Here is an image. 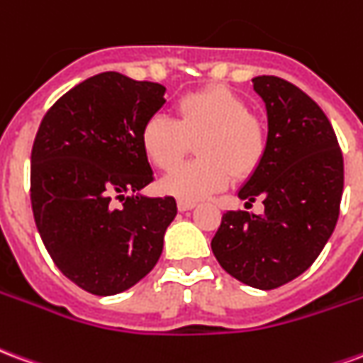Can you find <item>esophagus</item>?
Returning a JSON list of instances; mask_svg holds the SVG:
<instances>
[{
	"mask_svg": "<svg viewBox=\"0 0 363 363\" xmlns=\"http://www.w3.org/2000/svg\"><path fill=\"white\" fill-rule=\"evenodd\" d=\"M194 202H186V200H179L177 202V208H179V212H189V210H192L194 208Z\"/></svg>",
	"mask_w": 363,
	"mask_h": 363,
	"instance_id": "obj_1",
	"label": "esophagus"
}]
</instances>
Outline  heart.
<instances>
[{
    "instance_id": "1",
    "label": "heart",
    "mask_w": 363,
    "mask_h": 363,
    "mask_svg": "<svg viewBox=\"0 0 363 363\" xmlns=\"http://www.w3.org/2000/svg\"><path fill=\"white\" fill-rule=\"evenodd\" d=\"M177 120L153 114L143 122L140 143L151 165L169 171L197 142L201 157L165 174L159 186L169 196L196 202L228 189L233 177L251 174L264 157L267 135L249 104L228 87H206L177 101Z\"/></svg>"
}]
</instances>
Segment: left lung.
Here are the masks:
<instances>
[{"instance_id": "8db88e82", "label": "left lung", "mask_w": 363, "mask_h": 363, "mask_svg": "<svg viewBox=\"0 0 363 363\" xmlns=\"http://www.w3.org/2000/svg\"><path fill=\"white\" fill-rule=\"evenodd\" d=\"M252 87L268 116L267 151L237 196L264 212H228L212 239L221 268L251 288L274 289L303 274L335 231L344 161L327 114L311 96L274 75Z\"/></svg>"}]
</instances>
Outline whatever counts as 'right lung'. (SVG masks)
<instances>
[{
	"label": "right lung",
	"instance_id": "add662e5",
	"mask_svg": "<svg viewBox=\"0 0 363 363\" xmlns=\"http://www.w3.org/2000/svg\"><path fill=\"white\" fill-rule=\"evenodd\" d=\"M165 87L118 72L85 79L40 122L30 153V204L62 274L114 296L151 272L177 216L173 196H143L153 181L140 143Z\"/></svg>",
	"mask_w": 363,
	"mask_h": 363
}]
</instances>
